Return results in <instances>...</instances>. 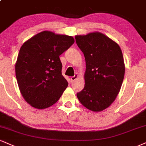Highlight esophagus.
Here are the masks:
<instances>
[{"mask_svg": "<svg viewBox=\"0 0 146 146\" xmlns=\"http://www.w3.org/2000/svg\"><path fill=\"white\" fill-rule=\"evenodd\" d=\"M78 77H79L78 74V73H76V74H75V75H74V76L71 77V80L72 81V82H74V81H75V80H77V79H78Z\"/></svg>", "mask_w": 146, "mask_h": 146, "instance_id": "1", "label": "esophagus"}]
</instances>
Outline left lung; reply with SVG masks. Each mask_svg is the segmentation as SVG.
Returning <instances> with one entry per match:
<instances>
[{
	"label": "left lung",
	"mask_w": 146,
	"mask_h": 146,
	"mask_svg": "<svg viewBox=\"0 0 146 146\" xmlns=\"http://www.w3.org/2000/svg\"><path fill=\"white\" fill-rule=\"evenodd\" d=\"M75 41L86 60L85 86L77 93L79 101L92 111L108 108L120 92L125 66L117 43L103 33L76 35Z\"/></svg>",
	"instance_id": "left-lung-1"
}]
</instances>
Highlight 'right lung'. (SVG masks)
Wrapping results in <instances>:
<instances>
[{"mask_svg":"<svg viewBox=\"0 0 146 146\" xmlns=\"http://www.w3.org/2000/svg\"><path fill=\"white\" fill-rule=\"evenodd\" d=\"M74 42L71 36L45 31L21 47L15 75L21 94L33 108L41 110L52 106L68 86L59 56Z\"/></svg>","mask_w":146,"mask_h":146,"instance_id":"1","label":"right lung"}]
</instances>
